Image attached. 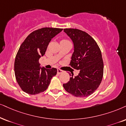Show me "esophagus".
Instances as JSON below:
<instances>
[{"instance_id": "obj_1", "label": "esophagus", "mask_w": 126, "mask_h": 126, "mask_svg": "<svg viewBox=\"0 0 126 126\" xmlns=\"http://www.w3.org/2000/svg\"><path fill=\"white\" fill-rule=\"evenodd\" d=\"M58 70V72H57V73H58V74H60L61 73H63V71L62 70L59 69V68H58V70Z\"/></svg>"}]
</instances>
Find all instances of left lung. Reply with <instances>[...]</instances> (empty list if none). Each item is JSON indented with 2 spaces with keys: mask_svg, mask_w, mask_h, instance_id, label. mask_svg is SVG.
<instances>
[{
  "mask_svg": "<svg viewBox=\"0 0 126 126\" xmlns=\"http://www.w3.org/2000/svg\"><path fill=\"white\" fill-rule=\"evenodd\" d=\"M64 32L74 45L70 65L79 70L63 87L68 93L77 97H87L98 88L103 74V63L99 47L94 39L85 32L78 29L65 28ZM71 76V74H70Z\"/></svg>",
  "mask_w": 126,
  "mask_h": 126,
  "instance_id": "obj_1",
  "label": "left lung"
}]
</instances>
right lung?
I'll use <instances>...</instances> for the list:
<instances>
[{
	"label": "right lung",
	"instance_id": "right-lung-1",
	"mask_svg": "<svg viewBox=\"0 0 126 126\" xmlns=\"http://www.w3.org/2000/svg\"><path fill=\"white\" fill-rule=\"evenodd\" d=\"M63 29L42 28L31 32L21 45L16 56V79L24 92L35 95L45 91L57 69L41 67L39 59L45 53L49 43Z\"/></svg>",
	"mask_w": 126,
	"mask_h": 126
}]
</instances>
